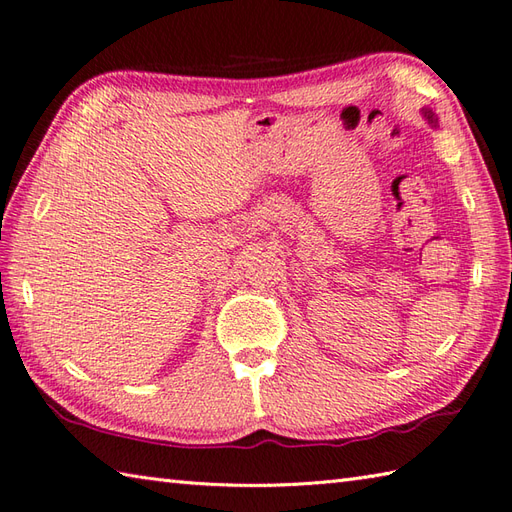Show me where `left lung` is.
Returning <instances> with one entry per match:
<instances>
[{
  "label": "left lung",
  "mask_w": 512,
  "mask_h": 512,
  "mask_svg": "<svg viewBox=\"0 0 512 512\" xmlns=\"http://www.w3.org/2000/svg\"><path fill=\"white\" fill-rule=\"evenodd\" d=\"M423 117L427 120V124H432V126L436 128V124H438V117H436V113H434L432 109H423Z\"/></svg>",
  "instance_id": "left-lung-1"
}]
</instances>
